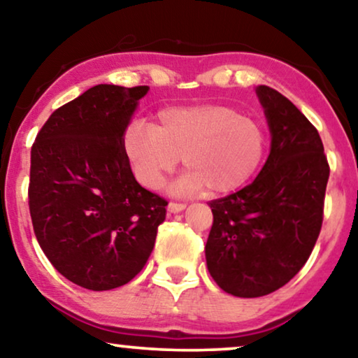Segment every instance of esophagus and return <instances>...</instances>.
Returning <instances> with one entry per match:
<instances>
[{
  "label": "esophagus",
  "mask_w": 358,
  "mask_h": 358,
  "mask_svg": "<svg viewBox=\"0 0 358 358\" xmlns=\"http://www.w3.org/2000/svg\"><path fill=\"white\" fill-rule=\"evenodd\" d=\"M184 208H185V205L178 203V202H169V205H168V212L169 213H179V212H182Z\"/></svg>",
  "instance_id": "34e87169"
}]
</instances>
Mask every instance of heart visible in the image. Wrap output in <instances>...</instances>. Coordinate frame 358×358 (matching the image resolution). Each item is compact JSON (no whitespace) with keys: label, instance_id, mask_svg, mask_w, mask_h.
<instances>
[{"label":"heart","instance_id":"heart-1","mask_svg":"<svg viewBox=\"0 0 358 358\" xmlns=\"http://www.w3.org/2000/svg\"><path fill=\"white\" fill-rule=\"evenodd\" d=\"M125 158L138 184L155 190L178 168H189L173 185L176 194L207 189L224 195L241 189L261 168L267 151L264 127L234 107L220 104L168 107L153 125L134 122L125 130Z\"/></svg>","mask_w":358,"mask_h":358}]
</instances>
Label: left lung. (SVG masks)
Listing matches in <instances>:
<instances>
[{"mask_svg":"<svg viewBox=\"0 0 358 358\" xmlns=\"http://www.w3.org/2000/svg\"><path fill=\"white\" fill-rule=\"evenodd\" d=\"M271 155L251 184L212 200L205 257L227 293L256 298L278 290L305 266L320 236L329 164L315 125L280 92L259 86Z\"/></svg>","mask_w":358,"mask_h":358,"instance_id":"1","label":"left lung"}]
</instances>
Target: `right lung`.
I'll return each mask as SVG.
<instances>
[{
  "label": "right lung",
  "instance_id": "1",
  "mask_svg": "<svg viewBox=\"0 0 358 358\" xmlns=\"http://www.w3.org/2000/svg\"><path fill=\"white\" fill-rule=\"evenodd\" d=\"M148 86L97 85L58 107L31 150L29 210L52 266L94 292L129 283L153 251L168 202L125 158L127 125Z\"/></svg>",
  "mask_w": 358,
  "mask_h": 358
}]
</instances>
